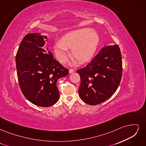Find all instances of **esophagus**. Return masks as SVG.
<instances>
[{"label": "esophagus", "instance_id": "1", "mask_svg": "<svg viewBox=\"0 0 146 146\" xmlns=\"http://www.w3.org/2000/svg\"><path fill=\"white\" fill-rule=\"evenodd\" d=\"M74 70L73 69H69V72L70 74L74 72Z\"/></svg>", "mask_w": 146, "mask_h": 146}]
</instances>
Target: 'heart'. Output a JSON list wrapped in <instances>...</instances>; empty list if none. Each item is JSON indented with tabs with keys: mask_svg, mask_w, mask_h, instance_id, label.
Here are the masks:
<instances>
[{
	"mask_svg": "<svg viewBox=\"0 0 146 146\" xmlns=\"http://www.w3.org/2000/svg\"><path fill=\"white\" fill-rule=\"evenodd\" d=\"M99 42V35L91 29H82L70 32L61 41L54 44V51L58 59L64 62L69 55L68 48H72V55L78 62L85 63L95 53Z\"/></svg>",
	"mask_w": 146,
	"mask_h": 146,
	"instance_id": "heart-1",
	"label": "heart"
}]
</instances>
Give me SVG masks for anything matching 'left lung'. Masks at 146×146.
Masks as SVG:
<instances>
[{"instance_id":"left-lung-1","label":"left lung","mask_w":146,"mask_h":146,"mask_svg":"<svg viewBox=\"0 0 146 146\" xmlns=\"http://www.w3.org/2000/svg\"><path fill=\"white\" fill-rule=\"evenodd\" d=\"M77 72L80 76L78 92L85 103L96 105L113 95L122 74V56L117 45L103 47L85 67Z\"/></svg>"}]
</instances>
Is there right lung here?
<instances>
[{
  "label": "right lung",
  "mask_w": 146,
  "mask_h": 146,
  "mask_svg": "<svg viewBox=\"0 0 146 146\" xmlns=\"http://www.w3.org/2000/svg\"><path fill=\"white\" fill-rule=\"evenodd\" d=\"M46 36L28 33L21 41L16 55L19 85L25 98L42 107L57 102L60 92L58 79L68 76L69 70L56 61L50 52L44 54L42 47Z\"/></svg>",
  "instance_id": "1"
}]
</instances>
